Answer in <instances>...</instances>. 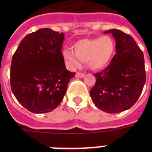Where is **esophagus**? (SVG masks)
Masks as SVG:
<instances>
[{"label": "esophagus", "mask_w": 152, "mask_h": 152, "mask_svg": "<svg viewBox=\"0 0 152 152\" xmlns=\"http://www.w3.org/2000/svg\"><path fill=\"white\" fill-rule=\"evenodd\" d=\"M85 76V74L84 73H80V72H76V78H83Z\"/></svg>", "instance_id": "1"}]
</instances>
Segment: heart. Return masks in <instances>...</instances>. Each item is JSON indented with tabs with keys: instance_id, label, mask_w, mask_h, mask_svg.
<instances>
[{
	"instance_id": "b5f03b06",
	"label": "heart",
	"mask_w": 152,
	"mask_h": 152,
	"mask_svg": "<svg viewBox=\"0 0 152 152\" xmlns=\"http://www.w3.org/2000/svg\"><path fill=\"white\" fill-rule=\"evenodd\" d=\"M73 51L64 50L62 57L72 69L81 66L87 62L88 66L93 70L106 67L110 61L115 51V43L108 35L99 38L79 40L73 45Z\"/></svg>"
}]
</instances>
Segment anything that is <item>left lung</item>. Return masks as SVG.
Instances as JSON below:
<instances>
[{"instance_id": "obj_1", "label": "left lung", "mask_w": 152, "mask_h": 152, "mask_svg": "<svg viewBox=\"0 0 152 152\" xmlns=\"http://www.w3.org/2000/svg\"><path fill=\"white\" fill-rule=\"evenodd\" d=\"M111 33L116 54L103 71L95 74L96 82L90 96L97 108L109 113L131 108L139 99L146 81L144 53L132 36L118 29Z\"/></svg>"}]
</instances>
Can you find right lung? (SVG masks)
Returning a JSON list of instances; mask_svg holds the SVG:
<instances>
[{
	"instance_id": "add662e5",
	"label": "right lung",
	"mask_w": 152,
	"mask_h": 152,
	"mask_svg": "<svg viewBox=\"0 0 152 152\" xmlns=\"http://www.w3.org/2000/svg\"><path fill=\"white\" fill-rule=\"evenodd\" d=\"M64 34L42 28L22 39L12 60V93L23 107L34 113L59 106L75 72L67 70L62 57Z\"/></svg>"
}]
</instances>
